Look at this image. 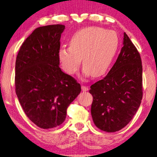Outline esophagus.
Here are the masks:
<instances>
[{"label": "esophagus", "instance_id": "1", "mask_svg": "<svg viewBox=\"0 0 157 157\" xmlns=\"http://www.w3.org/2000/svg\"><path fill=\"white\" fill-rule=\"evenodd\" d=\"M81 88H82V90L83 92H87V91L89 90L88 87L85 86V85H82V87H81Z\"/></svg>", "mask_w": 157, "mask_h": 157}]
</instances>
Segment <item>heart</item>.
Masks as SVG:
<instances>
[{
    "instance_id": "1",
    "label": "heart",
    "mask_w": 157,
    "mask_h": 157,
    "mask_svg": "<svg viewBox=\"0 0 157 157\" xmlns=\"http://www.w3.org/2000/svg\"><path fill=\"white\" fill-rule=\"evenodd\" d=\"M118 44V36L115 31L101 27H87L73 35L70 47L59 49V60L64 72L74 75L82 59L84 74L98 77L109 69Z\"/></svg>"
}]
</instances>
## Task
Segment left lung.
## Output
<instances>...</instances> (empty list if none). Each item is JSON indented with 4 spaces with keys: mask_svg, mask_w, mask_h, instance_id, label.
I'll list each match as a JSON object with an SVG mask.
<instances>
[{
    "mask_svg": "<svg viewBox=\"0 0 157 157\" xmlns=\"http://www.w3.org/2000/svg\"><path fill=\"white\" fill-rule=\"evenodd\" d=\"M123 44L108 75L90 90L93 97L91 115L94 124L109 133L121 130L130 122L143 96L141 59L125 32Z\"/></svg>",
    "mask_w": 157,
    "mask_h": 157,
    "instance_id": "obj_1",
    "label": "left lung"
}]
</instances>
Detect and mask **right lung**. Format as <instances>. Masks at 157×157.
Returning a JSON list of instances; mask_svg holds the SVG:
<instances>
[{"label":"right lung","mask_w":157,"mask_h":157,"mask_svg":"<svg viewBox=\"0 0 157 157\" xmlns=\"http://www.w3.org/2000/svg\"><path fill=\"white\" fill-rule=\"evenodd\" d=\"M65 26L35 29L16 57V93L27 117L39 128L61 125L70 104L80 93L75 79L59 67L60 38Z\"/></svg>","instance_id":"1"}]
</instances>
